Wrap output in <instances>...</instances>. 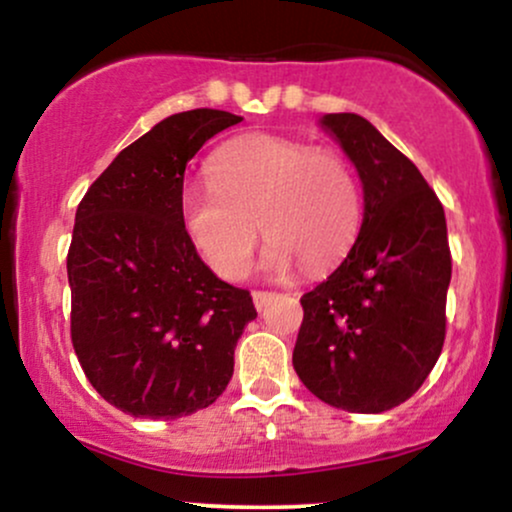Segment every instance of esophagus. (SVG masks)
<instances>
[{
    "instance_id": "1",
    "label": "esophagus",
    "mask_w": 512,
    "mask_h": 512,
    "mask_svg": "<svg viewBox=\"0 0 512 512\" xmlns=\"http://www.w3.org/2000/svg\"><path fill=\"white\" fill-rule=\"evenodd\" d=\"M274 296H276V293H272V291H252V301H255L257 310L267 308V305L274 301Z\"/></svg>"
}]
</instances>
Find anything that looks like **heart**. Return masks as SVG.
<instances>
[{"instance_id": "obj_1", "label": "heart", "mask_w": 512, "mask_h": 512, "mask_svg": "<svg viewBox=\"0 0 512 512\" xmlns=\"http://www.w3.org/2000/svg\"><path fill=\"white\" fill-rule=\"evenodd\" d=\"M178 211L204 262L223 279H240L255 255L260 226L269 238V272H289L296 262L325 269L342 260L361 226V192L334 151L248 134L216 151L209 182L182 187Z\"/></svg>"}]
</instances>
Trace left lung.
<instances>
[{
	"label": "left lung",
	"mask_w": 512,
	"mask_h": 512,
	"mask_svg": "<svg viewBox=\"0 0 512 512\" xmlns=\"http://www.w3.org/2000/svg\"><path fill=\"white\" fill-rule=\"evenodd\" d=\"M358 170L363 223L327 281L301 298L293 368L322 402L380 414L424 385L445 342L452 274L445 211L419 168L366 117H322Z\"/></svg>",
	"instance_id": "obj_1"
}]
</instances>
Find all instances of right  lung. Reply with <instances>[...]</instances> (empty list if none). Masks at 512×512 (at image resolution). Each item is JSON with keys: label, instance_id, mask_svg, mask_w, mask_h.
Masks as SVG:
<instances>
[{"label": "right lung", "instance_id": "1", "mask_svg": "<svg viewBox=\"0 0 512 512\" xmlns=\"http://www.w3.org/2000/svg\"><path fill=\"white\" fill-rule=\"evenodd\" d=\"M243 117L197 108L129 144L76 209L67 274L72 344L88 383L137 419L207 409L255 320L250 291L216 276L182 228L187 161Z\"/></svg>", "mask_w": 512, "mask_h": 512}]
</instances>
